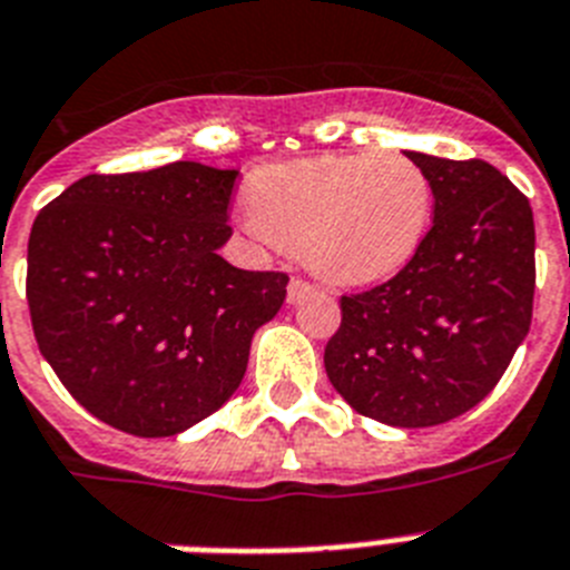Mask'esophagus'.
I'll use <instances>...</instances> for the list:
<instances>
[{
    "mask_svg": "<svg viewBox=\"0 0 570 570\" xmlns=\"http://www.w3.org/2000/svg\"><path fill=\"white\" fill-rule=\"evenodd\" d=\"M309 293H313V286H309L307 281H298V277H293V281H289V286H286V301H289V304H301V301L307 298Z\"/></svg>",
    "mask_w": 570,
    "mask_h": 570,
    "instance_id": "obj_1",
    "label": "esophagus"
}]
</instances>
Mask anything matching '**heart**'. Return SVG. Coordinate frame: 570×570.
<instances>
[{"mask_svg":"<svg viewBox=\"0 0 570 570\" xmlns=\"http://www.w3.org/2000/svg\"><path fill=\"white\" fill-rule=\"evenodd\" d=\"M243 232L301 248L315 275L365 286L409 266L432 219V181L403 153H324L248 176Z\"/></svg>","mask_w":570,"mask_h":570,"instance_id":"obj_1","label":"heart"}]
</instances>
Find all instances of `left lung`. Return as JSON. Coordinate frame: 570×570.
I'll return each mask as SVG.
<instances>
[{"instance_id": "obj_1", "label": "left lung", "mask_w": 570, "mask_h": 570, "mask_svg": "<svg viewBox=\"0 0 570 570\" xmlns=\"http://www.w3.org/2000/svg\"><path fill=\"white\" fill-rule=\"evenodd\" d=\"M405 156L432 181L434 223L400 275L344 295L324 367L358 414L425 429L481 403L528 336L537 228L528 196L487 161Z\"/></svg>"}]
</instances>
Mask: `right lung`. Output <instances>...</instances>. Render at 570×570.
<instances>
[{
  "label": "right lung",
  "mask_w": 570,
  "mask_h": 570,
  "mask_svg": "<svg viewBox=\"0 0 570 570\" xmlns=\"http://www.w3.org/2000/svg\"><path fill=\"white\" fill-rule=\"evenodd\" d=\"M234 176L199 161L92 174L33 219V336L69 394L112 429L170 438L214 414L284 304V272L219 257Z\"/></svg>",
  "instance_id": "add662e5"
}]
</instances>
